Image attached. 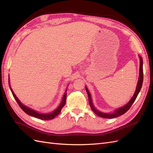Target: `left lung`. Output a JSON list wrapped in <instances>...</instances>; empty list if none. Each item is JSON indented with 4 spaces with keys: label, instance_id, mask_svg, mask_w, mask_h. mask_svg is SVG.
Instances as JSON below:
<instances>
[{
    "label": "left lung",
    "instance_id": "left-lung-1",
    "mask_svg": "<svg viewBox=\"0 0 153 153\" xmlns=\"http://www.w3.org/2000/svg\"><path fill=\"white\" fill-rule=\"evenodd\" d=\"M139 58H140V74H139V77H138V83L137 85V88L135 93H134V95L133 96V97L131 98V99L129 100V102L125 105L124 106H122L121 108H119L115 110L114 112L112 113H103L98 111V110H96V108L94 106L93 103H92V99H91V96L90 92L89 91V90L87 89V87H85V89L87 91V93L88 95V98H89V105L91 106V108L92 110V111L97 115H98L99 117H103V118H106V119H113L115 117H117L119 116H121V115H123L124 114L126 113L127 111L130 108V107L131 106L132 104L134 103V101H135L139 93V92L141 89L142 86V83H143V60L142 58L139 55Z\"/></svg>",
    "mask_w": 153,
    "mask_h": 153
}]
</instances>
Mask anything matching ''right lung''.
Returning a JSON list of instances; mask_svg holds the SVG:
<instances>
[{"label":"right lung","instance_id":"right-lung-1","mask_svg":"<svg viewBox=\"0 0 153 153\" xmlns=\"http://www.w3.org/2000/svg\"><path fill=\"white\" fill-rule=\"evenodd\" d=\"M9 86H10V89H11V91L12 92L13 97H14V98H15V100L16 101V102L18 103V105L20 106V107L22 109V110L24 111V112H25L27 114L30 115V116L34 117H36V118L39 119H42V120H51V119H54L55 117L57 116V115H58L60 114V112H61L62 108H63V106H64V105H65V103H66L67 89L66 90L65 93H64V94L63 96V98H62V101H61V103L60 104V105L58 106V108L56 110H55L52 113H50V114H40V113H38V112H36V111H35L34 110H32V109H31V108H30L29 107H27V106H25L24 105H23L20 102V100L18 99V98L16 96V95L15 94V93H14L12 89H11V85H10V78H9Z\"/></svg>","mask_w":153,"mask_h":153}]
</instances>
